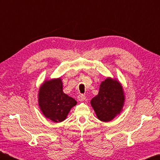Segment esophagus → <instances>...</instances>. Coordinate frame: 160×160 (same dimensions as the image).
<instances>
[{"label":"esophagus","instance_id":"34e87169","mask_svg":"<svg viewBox=\"0 0 160 160\" xmlns=\"http://www.w3.org/2000/svg\"><path fill=\"white\" fill-rule=\"evenodd\" d=\"M85 99H86V97L84 95H79L78 96V100H79L80 102H83V101L85 100Z\"/></svg>","mask_w":160,"mask_h":160}]
</instances>
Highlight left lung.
I'll return each instance as SVG.
<instances>
[{
	"instance_id": "obj_1",
	"label": "left lung",
	"mask_w": 160,
	"mask_h": 160,
	"mask_svg": "<svg viewBox=\"0 0 160 160\" xmlns=\"http://www.w3.org/2000/svg\"><path fill=\"white\" fill-rule=\"evenodd\" d=\"M124 102L125 95L122 84L118 80L111 77L102 81L98 95L90 102L97 118L104 122H110L119 115Z\"/></svg>"
}]
</instances>
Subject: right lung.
<instances>
[{
  "mask_svg": "<svg viewBox=\"0 0 160 160\" xmlns=\"http://www.w3.org/2000/svg\"><path fill=\"white\" fill-rule=\"evenodd\" d=\"M38 102L42 114L55 123L63 122L67 118L77 101L63 92L61 78L45 80L39 88Z\"/></svg>",
  "mask_w": 160,
  "mask_h": 160,
  "instance_id": "right-lung-1",
  "label": "right lung"
}]
</instances>
